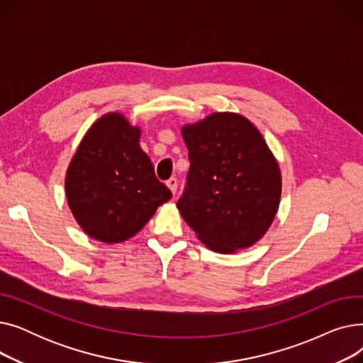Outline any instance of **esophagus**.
Masks as SVG:
<instances>
[{"label":"esophagus","mask_w":363,"mask_h":363,"mask_svg":"<svg viewBox=\"0 0 363 363\" xmlns=\"http://www.w3.org/2000/svg\"><path fill=\"white\" fill-rule=\"evenodd\" d=\"M166 185L170 188V191H172V194H177V188H178V181H177V178H170V179H167L166 181Z\"/></svg>","instance_id":"obj_1"}]
</instances>
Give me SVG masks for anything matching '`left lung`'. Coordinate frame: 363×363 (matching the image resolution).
<instances>
[{"instance_id":"left-lung-1","label":"left lung","mask_w":363,"mask_h":363,"mask_svg":"<svg viewBox=\"0 0 363 363\" xmlns=\"http://www.w3.org/2000/svg\"><path fill=\"white\" fill-rule=\"evenodd\" d=\"M186 186L184 220L218 253L256 244L269 230L281 199V172L259 129L241 114L213 113L182 128Z\"/></svg>"}]
</instances>
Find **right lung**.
<instances>
[{
	"label": "right lung",
	"instance_id": "add662e5",
	"mask_svg": "<svg viewBox=\"0 0 363 363\" xmlns=\"http://www.w3.org/2000/svg\"><path fill=\"white\" fill-rule=\"evenodd\" d=\"M141 129L121 113L104 114L85 137L66 172V197L82 230L114 244L135 235L170 200L140 147Z\"/></svg>",
	"mask_w": 363,
	"mask_h": 363
}]
</instances>
